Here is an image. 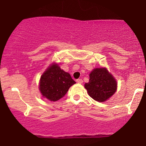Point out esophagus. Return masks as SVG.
<instances>
[{
  "label": "esophagus",
  "mask_w": 146,
  "mask_h": 146,
  "mask_svg": "<svg viewBox=\"0 0 146 146\" xmlns=\"http://www.w3.org/2000/svg\"><path fill=\"white\" fill-rule=\"evenodd\" d=\"M76 82H77V83H78V84H82L83 80L82 79H77Z\"/></svg>",
  "instance_id": "obj_1"
}]
</instances>
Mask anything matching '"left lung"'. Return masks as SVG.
<instances>
[{
	"instance_id": "obj_1",
	"label": "left lung",
	"mask_w": 146,
	"mask_h": 146,
	"mask_svg": "<svg viewBox=\"0 0 146 146\" xmlns=\"http://www.w3.org/2000/svg\"><path fill=\"white\" fill-rule=\"evenodd\" d=\"M84 86L90 97L102 102L115 93L117 83L106 68H96L90 73L89 82Z\"/></svg>"
}]
</instances>
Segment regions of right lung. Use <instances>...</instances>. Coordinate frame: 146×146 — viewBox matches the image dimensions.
<instances>
[{
    "instance_id": "obj_1",
    "label": "right lung",
    "mask_w": 146,
    "mask_h": 146,
    "mask_svg": "<svg viewBox=\"0 0 146 146\" xmlns=\"http://www.w3.org/2000/svg\"><path fill=\"white\" fill-rule=\"evenodd\" d=\"M75 83L69 73L60 69L58 64L53 63L40 77L39 89L43 97L55 102L64 97Z\"/></svg>"
}]
</instances>
